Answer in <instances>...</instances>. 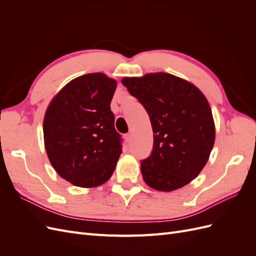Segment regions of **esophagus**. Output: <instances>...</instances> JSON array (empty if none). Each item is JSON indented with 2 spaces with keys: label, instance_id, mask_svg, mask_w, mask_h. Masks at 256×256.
<instances>
[{
  "label": "esophagus",
  "instance_id": "esophagus-1",
  "mask_svg": "<svg viewBox=\"0 0 256 256\" xmlns=\"http://www.w3.org/2000/svg\"><path fill=\"white\" fill-rule=\"evenodd\" d=\"M125 138H126V141L129 143L131 141V138H132V134H125Z\"/></svg>",
  "mask_w": 256,
  "mask_h": 256
}]
</instances>
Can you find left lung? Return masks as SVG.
<instances>
[{"label":"left lung","instance_id":"obj_1","mask_svg":"<svg viewBox=\"0 0 256 256\" xmlns=\"http://www.w3.org/2000/svg\"><path fill=\"white\" fill-rule=\"evenodd\" d=\"M122 83L150 115L154 147L141 162L146 184L171 192L191 182L206 166L216 138L205 95L191 82L161 72L122 78Z\"/></svg>","mask_w":256,"mask_h":256}]
</instances>
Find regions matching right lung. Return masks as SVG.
<instances>
[{
  "mask_svg": "<svg viewBox=\"0 0 256 256\" xmlns=\"http://www.w3.org/2000/svg\"><path fill=\"white\" fill-rule=\"evenodd\" d=\"M116 85L102 72L80 76L46 110V152L56 172L76 187L95 188L109 180L122 154L110 108Z\"/></svg>",
  "mask_w": 256,
  "mask_h": 256,
  "instance_id": "add662e5",
  "label": "right lung"
}]
</instances>
